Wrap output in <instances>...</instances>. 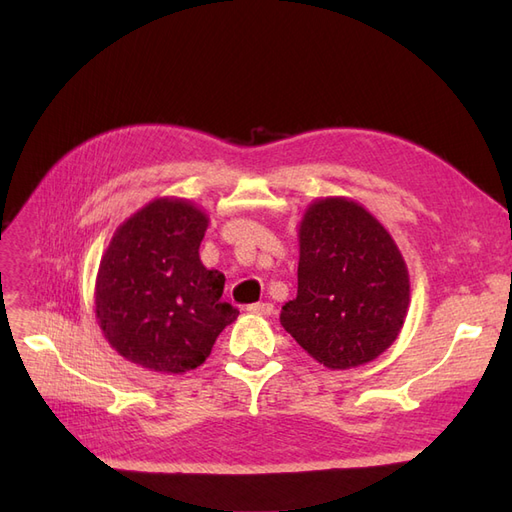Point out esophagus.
I'll return each mask as SVG.
<instances>
[{
    "label": "esophagus",
    "mask_w": 512,
    "mask_h": 512,
    "mask_svg": "<svg viewBox=\"0 0 512 512\" xmlns=\"http://www.w3.org/2000/svg\"><path fill=\"white\" fill-rule=\"evenodd\" d=\"M247 312L256 314V316H271L273 305L271 303H254V305H247Z\"/></svg>",
    "instance_id": "esophagus-1"
}]
</instances>
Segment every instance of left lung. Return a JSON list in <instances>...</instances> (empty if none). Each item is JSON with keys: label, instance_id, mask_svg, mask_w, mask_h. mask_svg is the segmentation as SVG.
<instances>
[{"label": "left lung", "instance_id": "obj_1", "mask_svg": "<svg viewBox=\"0 0 512 512\" xmlns=\"http://www.w3.org/2000/svg\"><path fill=\"white\" fill-rule=\"evenodd\" d=\"M297 275L280 322L320 365L359 367L393 346L410 305L408 267L363 205L327 196L305 209Z\"/></svg>", "mask_w": 512, "mask_h": 512}]
</instances>
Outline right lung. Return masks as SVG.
<instances>
[{
	"label": "right lung",
	"instance_id": "right-lung-1",
	"mask_svg": "<svg viewBox=\"0 0 512 512\" xmlns=\"http://www.w3.org/2000/svg\"><path fill=\"white\" fill-rule=\"evenodd\" d=\"M209 218L185 198L151 200L108 243L96 277V318L123 359L160 374L207 361L239 312L222 301L224 273L198 256Z\"/></svg>",
	"mask_w": 512,
	"mask_h": 512
}]
</instances>
